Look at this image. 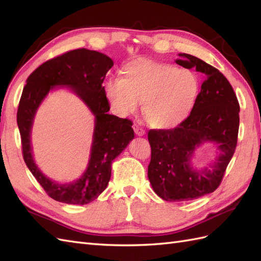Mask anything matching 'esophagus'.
Masks as SVG:
<instances>
[{
    "instance_id": "1",
    "label": "esophagus",
    "mask_w": 261,
    "mask_h": 261,
    "mask_svg": "<svg viewBox=\"0 0 261 261\" xmlns=\"http://www.w3.org/2000/svg\"><path fill=\"white\" fill-rule=\"evenodd\" d=\"M133 128H134L135 134L138 135V136H143L144 134H145V129H144L143 127H141L140 125L134 124V126H133Z\"/></svg>"
}]
</instances>
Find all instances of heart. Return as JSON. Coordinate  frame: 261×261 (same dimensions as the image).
<instances>
[{
  "label": "heart",
  "instance_id": "1",
  "mask_svg": "<svg viewBox=\"0 0 261 261\" xmlns=\"http://www.w3.org/2000/svg\"><path fill=\"white\" fill-rule=\"evenodd\" d=\"M199 82L193 72L169 63L141 59L123 69V78L105 84V95L112 111L120 116L135 114L143 101L148 124L159 129L179 125L194 106Z\"/></svg>",
  "mask_w": 261,
  "mask_h": 261
}]
</instances>
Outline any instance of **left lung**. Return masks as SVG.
Listing matches in <instances>:
<instances>
[{"label":"left lung","mask_w":261,"mask_h":261,"mask_svg":"<svg viewBox=\"0 0 261 261\" xmlns=\"http://www.w3.org/2000/svg\"><path fill=\"white\" fill-rule=\"evenodd\" d=\"M176 63L203 76L200 94L187 119L175 128L150 129L148 179L165 201H189L216 191L238 142L240 106L232 86L217 68L188 54ZM204 141L218 144L220 154L211 169L190 165L195 148Z\"/></svg>","instance_id":"8db88e82"}]
</instances>
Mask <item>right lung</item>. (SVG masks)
<instances>
[{
  "mask_svg": "<svg viewBox=\"0 0 261 261\" xmlns=\"http://www.w3.org/2000/svg\"><path fill=\"white\" fill-rule=\"evenodd\" d=\"M114 66L111 58L98 51L76 49L52 58L27 79L17 108L22 154L29 170L50 198L68 204H87L97 199L112 175V162L134 138L133 121L109 115L103 79ZM56 85H68L95 115V130L89 167L77 181L59 185L44 177L32 158L30 133L34 115L47 92Z\"/></svg>",
  "mask_w": 261,
  "mask_h": 261,
  "instance_id": "1",
  "label": "right lung"
}]
</instances>
